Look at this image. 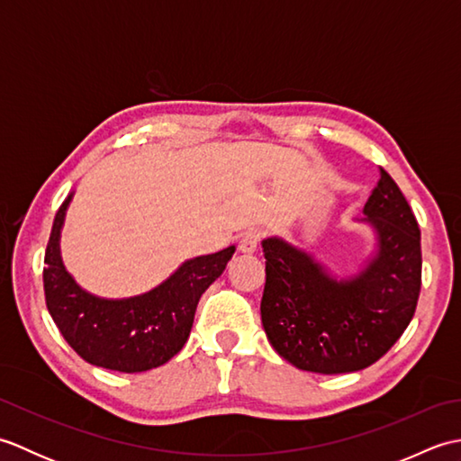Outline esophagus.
Wrapping results in <instances>:
<instances>
[{
  "label": "esophagus",
  "instance_id": "1",
  "mask_svg": "<svg viewBox=\"0 0 461 461\" xmlns=\"http://www.w3.org/2000/svg\"><path fill=\"white\" fill-rule=\"evenodd\" d=\"M259 240H261V233L258 230L246 231L240 240V251L241 253H253L259 246Z\"/></svg>",
  "mask_w": 461,
  "mask_h": 461
}]
</instances>
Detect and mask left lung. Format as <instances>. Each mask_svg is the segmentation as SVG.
<instances>
[{
	"instance_id": "obj_1",
	"label": "left lung",
	"mask_w": 461,
	"mask_h": 461,
	"mask_svg": "<svg viewBox=\"0 0 461 461\" xmlns=\"http://www.w3.org/2000/svg\"><path fill=\"white\" fill-rule=\"evenodd\" d=\"M376 248L357 276L337 279L281 238L261 241V322L293 366L319 375L357 372L384 357L414 317L422 285L420 228L386 170L365 203Z\"/></svg>"
}]
</instances>
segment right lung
I'll list each match as a JSON object with an SVG mask.
<instances>
[{
    "mask_svg": "<svg viewBox=\"0 0 461 461\" xmlns=\"http://www.w3.org/2000/svg\"><path fill=\"white\" fill-rule=\"evenodd\" d=\"M73 192L59 208L45 249L47 309L83 360L119 372H144L178 355L190 337L202 293L218 279L236 246L184 261L158 287L129 299L85 291L63 266L61 230Z\"/></svg>",
    "mask_w": 461,
    "mask_h": 461,
    "instance_id": "add662e5",
    "label": "right lung"
}]
</instances>
